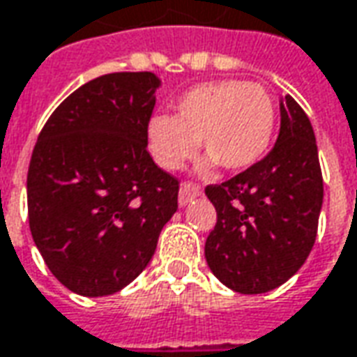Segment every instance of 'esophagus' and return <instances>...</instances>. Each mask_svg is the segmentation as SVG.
<instances>
[{
    "instance_id": "34e87169",
    "label": "esophagus",
    "mask_w": 357,
    "mask_h": 357,
    "mask_svg": "<svg viewBox=\"0 0 357 357\" xmlns=\"http://www.w3.org/2000/svg\"><path fill=\"white\" fill-rule=\"evenodd\" d=\"M199 195H201V187L195 185V183H181V187H179V204L185 206L189 201H193Z\"/></svg>"
}]
</instances>
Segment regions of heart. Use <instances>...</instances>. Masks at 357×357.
Returning <instances> with one entry per match:
<instances>
[{
  "instance_id": "b5f03b06",
  "label": "heart",
  "mask_w": 357,
  "mask_h": 357,
  "mask_svg": "<svg viewBox=\"0 0 357 357\" xmlns=\"http://www.w3.org/2000/svg\"><path fill=\"white\" fill-rule=\"evenodd\" d=\"M273 133V96L241 81L197 84L179 98L174 118L154 116L146 127L149 151L164 170H179L199 143L206 166L245 170L265 156Z\"/></svg>"
}]
</instances>
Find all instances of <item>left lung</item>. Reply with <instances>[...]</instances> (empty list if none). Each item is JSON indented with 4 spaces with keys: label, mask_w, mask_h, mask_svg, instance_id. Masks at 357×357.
<instances>
[{
    "label": "left lung",
    "mask_w": 357,
    "mask_h": 357,
    "mask_svg": "<svg viewBox=\"0 0 357 357\" xmlns=\"http://www.w3.org/2000/svg\"><path fill=\"white\" fill-rule=\"evenodd\" d=\"M204 193L216 208L204 257L224 286L265 294L298 273L313 249L323 206L315 133L300 104L284 96L273 151Z\"/></svg>",
    "instance_id": "obj_1"
}]
</instances>
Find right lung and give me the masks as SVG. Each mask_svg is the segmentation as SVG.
<instances>
[{
	"label": "right lung",
	"instance_id": "right-lung-1",
	"mask_svg": "<svg viewBox=\"0 0 357 357\" xmlns=\"http://www.w3.org/2000/svg\"><path fill=\"white\" fill-rule=\"evenodd\" d=\"M158 86L151 71L102 75L40 131L26 176L31 234L75 294L109 296L133 282L178 211L179 181L146 151Z\"/></svg>",
	"mask_w": 357,
	"mask_h": 357
}]
</instances>
